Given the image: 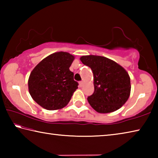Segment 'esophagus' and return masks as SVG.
Instances as JSON below:
<instances>
[{"label": "esophagus", "instance_id": "obj_1", "mask_svg": "<svg viewBox=\"0 0 158 158\" xmlns=\"http://www.w3.org/2000/svg\"><path fill=\"white\" fill-rule=\"evenodd\" d=\"M83 85H84V82H83L82 81H80V82H79V86H80V87H82Z\"/></svg>", "mask_w": 158, "mask_h": 158}]
</instances>
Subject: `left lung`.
I'll return each instance as SVG.
<instances>
[{
    "label": "left lung",
    "mask_w": 158,
    "mask_h": 158,
    "mask_svg": "<svg viewBox=\"0 0 158 158\" xmlns=\"http://www.w3.org/2000/svg\"><path fill=\"white\" fill-rule=\"evenodd\" d=\"M83 64L93 73L94 93L88 97L90 105L98 113H110L126 102L130 95V78L115 61L100 56H83Z\"/></svg>",
    "instance_id": "left-lung-1"
}]
</instances>
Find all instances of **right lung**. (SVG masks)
<instances>
[{"mask_svg":"<svg viewBox=\"0 0 158 158\" xmlns=\"http://www.w3.org/2000/svg\"><path fill=\"white\" fill-rule=\"evenodd\" d=\"M74 56L68 52H56L35 67L28 79L32 98L47 110L63 108L78 89L74 73L69 70Z\"/></svg>","mask_w":158,"mask_h":158,"instance_id":"right-lung-1","label":"right lung"}]
</instances>
